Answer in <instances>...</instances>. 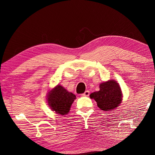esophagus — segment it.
<instances>
[{
    "label": "esophagus",
    "mask_w": 155,
    "mask_h": 155,
    "mask_svg": "<svg viewBox=\"0 0 155 155\" xmlns=\"http://www.w3.org/2000/svg\"><path fill=\"white\" fill-rule=\"evenodd\" d=\"M89 94H90V92H89L88 91H86L83 94H81V96H88Z\"/></svg>",
    "instance_id": "esophagus-1"
}]
</instances>
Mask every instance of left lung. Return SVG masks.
<instances>
[{
    "label": "left lung",
    "mask_w": 155,
    "mask_h": 155,
    "mask_svg": "<svg viewBox=\"0 0 155 155\" xmlns=\"http://www.w3.org/2000/svg\"><path fill=\"white\" fill-rule=\"evenodd\" d=\"M90 97L96 101L101 110L112 111L120 105L123 94L119 83L114 79H110L100 83V91L91 93Z\"/></svg>",
    "instance_id": "left-lung-1"
}]
</instances>
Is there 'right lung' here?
Segmentation results:
<instances>
[{
  "instance_id": "right-lung-1",
  "label": "right lung",
  "mask_w": 155,
  "mask_h": 155,
  "mask_svg": "<svg viewBox=\"0 0 155 155\" xmlns=\"http://www.w3.org/2000/svg\"><path fill=\"white\" fill-rule=\"evenodd\" d=\"M76 95L68 92L61 85L51 88L47 93V103L51 110L60 115L68 114Z\"/></svg>"
}]
</instances>
